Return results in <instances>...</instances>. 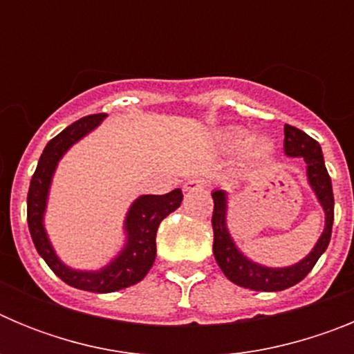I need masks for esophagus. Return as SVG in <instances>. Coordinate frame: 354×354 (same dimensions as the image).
I'll use <instances>...</instances> for the list:
<instances>
[{
	"mask_svg": "<svg viewBox=\"0 0 354 354\" xmlns=\"http://www.w3.org/2000/svg\"><path fill=\"white\" fill-rule=\"evenodd\" d=\"M207 186H209L207 180L195 177V179H189L186 184H184V192H198V189H204V187Z\"/></svg>",
	"mask_w": 354,
	"mask_h": 354,
	"instance_id": "obj_1",
	"label": "esophagus"
}]
</instances>
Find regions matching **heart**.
<instances>
[{"label":"heart","instance_id":"heart-1","mask_svg":"<svg viewBox=\"0 0 354 354\" xmlns=\"http://www.w3.org/2000/svg\"><path fill=\"white\" fill-rule=\"evenodd\" d=\"M243 138H245V131L234 129L227 134V143L228 145L236 147L243 142ZM246 147H248V150L252 152V154L261 156V154H266V152H270L271 142H270V138H266L264 134H255V136L248 138Z\"/></svg>","mask_w":354,"mask_h":354}]
</instances>
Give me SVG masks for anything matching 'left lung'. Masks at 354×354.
<instances>
[{"instance_id":"8db88e82","label":"left lung","mask_w":354,"mask_h":354,"mask_svg":"<svg viewBox=\"0 0 354 354\" xmlns=\"http://www.w3.org/2000/svg\"><path fill=\"white\" fill-rule=\"evenodd\" d=\"M286 138H283V150L290 158H303L306 162V175L315 196L321 202L326 214L324 230L319 237L317 245L314 246L308 255L298 264L289 268H266V266L252 262L245 257L234 245L232 237L227 228V195L221 189L212 192L214 200V211H212V232H214V243L212 252L218 266L221 268L225 277L236 286L246 287L252 290H262V292H277V290L289 289L301 282L306 274L310 273L315 262L328 248L331 239V227H333V189H331V179L324 167L323 150L321 145L310 138L301 129L292 126L283 127Z\"/></svg>"}]
</instances>
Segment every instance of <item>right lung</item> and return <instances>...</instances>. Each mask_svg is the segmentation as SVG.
Returning <instances> with one entry per match:
<instances>
[{
	"label": "right lung",
	"mask_w": 354,
	"mask_h": 354,
	"mask_svg": "<svg viewBox=\"0 0 354 354\" xmlns=\"http://www.w3.org/2000/svg\"><path fill=\"white\" fill-rule=\"evenodd\" d=\"M104 117L106 113L88 115L65 127L60 134H56L44 149L28 189V227L39 255L51 268L53 273L60 277L65 283L90 292H115L143 280L156 261V234L159 223L183 202L180 189H174L167 195H143L134 200L126 218V246L102 270H71L56 257L44 228V211L48 204L53 174L62 156L77 140L83 138L84 134L95 129Z\"/></svg>",
	"instance_id": "right-lung-1"
}]
</instances>
